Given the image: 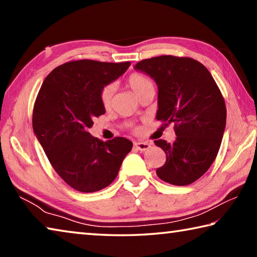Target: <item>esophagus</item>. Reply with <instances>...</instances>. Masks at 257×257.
<instances>
[{
	"label": "esophagus",
	"mask_w": 257,
	"mask_h": 257,
	"mask_svg": "<svg viewBox=\"0 0 257 257\" xmlns=\"http://www.w3.org/2000/svg\"><path fill=\"white\" fill-rule=\"evenodd\" d=\"M134 145H135V147H136L137 150L144 152V151L149 150L152 144H151V143H149V142H136V143H134Z\"/></svg>",
	"instance_id": "1"
}]
</instances>
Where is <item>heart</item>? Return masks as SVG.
<instances>
[{"instance_id":"1","label":"heart","mask_w":257,"mask_h":257,"mask_svg":"<svg viewBox=\"0 0 257 257\" xmlns=\"http://www.w3.org/2000/svg\"><path fill=\"white\" fill-rule=\"evenodd\" d=\"M128 85L133 92L137 95V97L142 96L143 94L147 92H154L155 86L153 80L150 77H147L144 73L135 72L128 77ZM115 87L114 85H106L103 87L101 93H99V101H101L103 107L108 108L112 104V98L114 95Z\"/></svg>"}]
</instances>
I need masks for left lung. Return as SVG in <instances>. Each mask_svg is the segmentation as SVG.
Masks as SVG:
<instances>
[{
	"label": "left lung",
	"instance_id": "8db88e82",
	"mask_svg": "<svg viewBox=\"0 0 257 257\" xmlns=\"http://www.w3.org/2000/svg\"><path fill=\"white\" fill-rule=\"evenodd\" d=\"M134 69L158 86L156 119L175 124V142H154L167 154L156 175L175 186L196 181L214 162L223 137L227 110L219 87L210 71L190 58L156 56Z\"/></svg>",
	"mask_w": 257,
	"mask_h": 257
}]
</instances>
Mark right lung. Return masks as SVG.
Segmentation results:
<instances>
[{
  "label": "right lung",
  "instance_id": "right-lung-1",
  "mask_svg": "<svg viewBox=\"0 0 257 257\" xmlns=\"http://www.w3.org/2000/svg\"><path fill=\"white\" fill-rule=\"evenodd\" d=\"M130 62L93 60L55 68L37 95L33 129L56 173L81 193L105 188L115 179L133 143L123 137L102 142L92 136L94 118L105 113L99 101L103 87L127 71Z\"/></svg>",
  "mask_w": 257,
  "mask_h": 257
}]
</instances>
